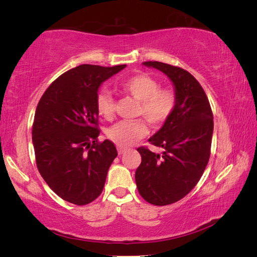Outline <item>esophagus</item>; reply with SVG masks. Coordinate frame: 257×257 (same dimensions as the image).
<instances>
[{"label": "esophagus", "mask_w": 257, "mask_h": 257, "mask_svg": "<svg viewBox=\"0 0 257 257\" xmlns=\"http://www.w3.org/2000/svg\"><path fill=\"white\" fill-rule=\"evenodd\" d=\"M125 151H127V149H123V147H118V154H119V155L123 154Z\"/></svg>", "instance_id": "1"}]
</instances>
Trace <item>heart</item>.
I'll return each instance as SVG.
<instances>
[{
    "mask_svg": "<svg viewBox=\"0 0 257 257\" xmlns=\"http://www.w3.org/2000/svg\"><path fill=\"white\" fill-rule=\"evenodd\" d=\"M122 90L139 103L138 115L144 116L147 122L159 127L167 121L176 107L177 97L172 89L160 88L159 81L145 73L128 78L122 82ZM96 110L104 118L113 114V98L106 90L96 95ZM149 129L144 121H119L107 130L106 136L119 147H129L139 139L144 138Z\"/></svg>",
    "mask_w": 257,
    "mask_h": 257,
    "instance_id": "obj_1",
    "label": "heart"
}]
</instances>
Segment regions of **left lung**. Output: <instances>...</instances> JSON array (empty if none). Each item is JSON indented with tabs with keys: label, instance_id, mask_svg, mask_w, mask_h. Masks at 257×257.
Listing matches in <instances>:
<instances>
[{
	"label": "left lung",
	"instance_id": "1",
	"mask_svg": "<svg viewBox=\"0 0 257 257\" xmlns=\"http://www.w3.org/2000/svg\"><path fill=\"white\" fill-rule=\"evenodd\" d=\"M145 67L162 71L171 80L176 107L149 142L162 147V155L145 147L137 150L142 163L135 173L141 196L153 205H169L196 186L210 159L213 114L199 82L184 69L147 61Z\"/></svg>",
	"mask_w": 257,
	"mask_h": 257
}]
</instances>
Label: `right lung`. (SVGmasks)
<instances>
[{
	"label": "right lung",
	"mask_w": 257,
	"mask_h": 257,
	"mask_svg": "<svg viewBox=\"0 0 257 257\" xmlns=\"http://www.w3.org/2000/svg\"><path fill=\"white\" fill-rule=\"evenodd\" d=\"M125 68L81 64L50 85L38 102L33 145L41 176L64 201L86 205L101 195L118 152L97 143L96 95L104 81Z\"/></svg>",
	"instance_id": "right-lung-1"
}]
</instances>
